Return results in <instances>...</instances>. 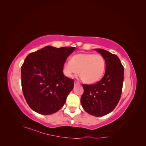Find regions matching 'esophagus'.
I'll return each instance as SVG.
<instances>
[{"label": "esophagus", "instance_id": "obj_1", "mask_svg": "<svg viewBox=\"0 0 146 146\" xmlns=\"http://www.w3.org/2000/svg\"><path fill=\"white\" fill-rule=\"evenodd\" d=\"M79 84H80V83H79L78 82H76V81L74 82V85H79Z\"/></svg>", "mask_w": 146, "mask_h": 146}]
</instances>
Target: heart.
<instances>
[{
  "label": "heart",
  "instance_id": "obj_1",
  "mask_svg": "<svg viewBox=\"0 0 146 146\" xmlns=\"http://www.w3.org/2000/svg\"><path fill=\"white\" fill-rule=\"evenodd\" d=\"M105 70V61L100 55L78 54L74 55L71 60L65 62L64 74L68 77L80 75L83 80L91 84L99 81Z\"/></svg>",
  "mask_w": 146,
  "mask_h": 146
}]
</instances>
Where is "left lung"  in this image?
I'll list each match as a JSON object with an SVG mask.
<instances>
[{
	"label": "left lung",
	"mask_w": 146,
	"mask_h": 146,
	"mask_svg": "<svg viewBox=\"0 0 146 146\" xmlns=\"http://www.w3.org/2000/svg\"><path fill=\"white\" fill-rule=\"evenodd\" d=\"M105 61L104 76L95 84L82 85L81 97L83 109L97 117L106 115L115 108L120 100L123 82L124 68L117 55L102 48H95Z\"/></svg>",
	"instance_id": "1"
}]
</instances>
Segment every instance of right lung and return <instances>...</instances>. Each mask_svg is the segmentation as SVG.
Masks as SVG:
<instances>
[{"label": "right lung", "instance_id": "right-lung-1", "mask_svg": "<svg viewBox=\"0 0 146 146\" xmlns=\"http://www.w3.org/2000/svg\"><path fill=\"white\" fill-rule=\"evenodd\" d=\"M74 47L46 46L30 53L21 67L24 96L33 111L43 115L58 111L74 88V80L64 76L63 66Z\"/></svg>", "mask_w": 146, "mask_h": 146}]
</instances>
